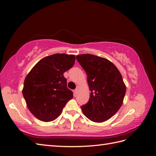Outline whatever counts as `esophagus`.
<instances>
[{
	"mask_svg": "<svg viewBox=\"0 0 156 156\" xmlns=\"http://www.w3.org/2000/svg\"><path fill=\"white\" fill-rule=\"evenodd\" d=\"M79 90H80L79 87H77V88L75 90V94H77L79 92Z\"/></svg>",
	"mask_w": 156,
	"mask_h": 156,
	"instance_id": "obj_1",
	"label": "esophagus"
}]
</instances>
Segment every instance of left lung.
I'll return each mask as SVG.
<instances>
[{
  "instance_id": "1",
  "label": "left lung",
  "mask_w": 156,
  "mask_h": 156,
  "mask_svg": "<svg viewBox=\"0 0 156 156\" xmlns=\"http://www.w3.org/2000/svg\"><path fill=\"white\" fill-rule=\"evenodd\" d=\"M87 75L90 98L81 107L83 114L94 122H105L120 109L126 87L119 70L110 60L90 54L76 56Z\"/></svg>"
}]
</instances>
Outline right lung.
I'll return each instance as SVG.
<instances>
[{"label":"right lung","instance_id":"right-lung-1","mask_svg":"<svg viewBox=\"0 0 156 156\" xmlns=\"http://www.w3.org/2000/svg\"><path fill=\"white\" fill-rule=\"evenodd\" d=\"M75 56L54 54L42 58L27 74L23 88L28 108L43 122L55 120L73 98L64 73L73 67Z\"/></svg>","mask_w":156,"mask_h":156}]
</instances>
